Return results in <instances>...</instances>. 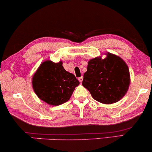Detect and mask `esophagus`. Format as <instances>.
I'll return each mask as SVG.
<instances>
[{
	"mask_svg": "<svg viewBox=\"0 0 152 152\" xmlns=\"http://www.w3.org/2000/svg\"><path fill=\"white\" fill-rule=\"evenodd\" d=\"M78 80H79V81H80V82H82V81H83V77H79Z\"/></svg>",
	"mask_w": 152,
	"mask_h": 152,
	"instance_id": "1",
	"label": "esophagus"
}]
</instances>
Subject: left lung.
<instances>
[{
  "label": "left lung",
  "mask_w": 152,
  "mask_h": 152,
  "mask_svg": "<svg viewBox=\"0 0 152 152\" xmlns=\"http://www.w3.org/2000/svg\"><path fill=\"white\" fill-rule=\"evenodd\" d=\"M129 84L127 65L122 58L109 53L104 59L95 57L88 62L82 82L93 98L105 104L121 99L127 92Z\"/></svg>",
  "instance_id": "1"
}]
</instances>
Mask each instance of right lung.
<instances>
[{
	"instance_id": "obj_1",
	"label": "right lung",
	"mask_w": 152,
	"mask_h": 152,
	"mask_svg": "<svg viewBox=\"0 0 152 152\" xmlns=\"http://www.w3.org/2000/svg\"><path fill=\"white\" fill-rule=\"evenodd\" d=\"M62 61L43 62L32 77V87L39 99L50 105L67 102L80 84L73 74L64 69Z\"/></svg>"
}]
</instances>
